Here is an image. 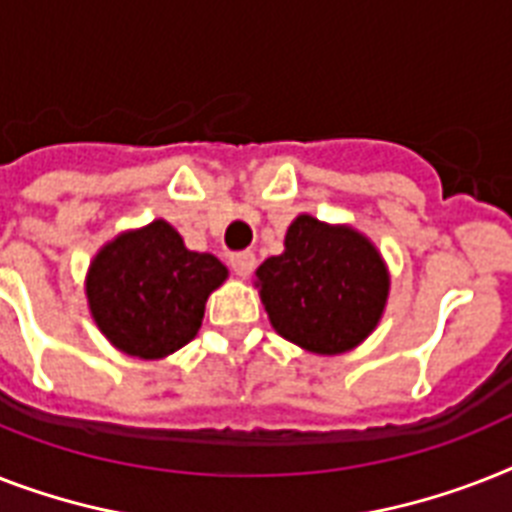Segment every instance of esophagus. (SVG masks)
Here are the masks:
<instances>
[{"label": "esophagus", "instance_id": "34e87169", "mask_svg": "<svg viewBox=\"0 0 512 512\" xmlns=\"http://www.w3.org/2000/svg\"><path fill=\"white\" fill-rule=\"evenodd\" d=\"M231 268L239 278H249L252 270H255V255L252 252H239V255H231Z\"/></svg>", "mask_w": 512, "mask_h": 512}]
</instances>
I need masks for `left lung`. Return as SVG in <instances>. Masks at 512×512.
<instances>
[{
  "label": "left lung",
  "mask_w": 512,
  "mask_h": 512,
  "mask_svg": "<svg viewBox=\"0 0 512 512\" xmlns=\"http://www.w3.org/2000/svg\"><path fill=\"white\" fill-rule=\"evenodd\" d=\"M284 255L257 268V286L278 334L318 355L363 342L384 313L389 276L363 234L299 215Z\"/></svg>",
  "instance_id": "8db88e82"
}]
</instances>
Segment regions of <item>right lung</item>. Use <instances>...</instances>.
<instances>
[{
  "label": "right lung",
  "instance_id": "1",
  "mask_svg": "<svg viewBox=\"0 0 512 512\" xmlns=\"http://www.w3.org/2000/svg\"><path fill=\"white\" fill-rule=\"evenodd\" d=\"M218 257L191 252L165 220L118 236L91 263L89 307L118 350L157 360L197 336L205 302L226 281Z\"/></svg>",
  "mask_w": 512,
  "mask_h": 512
}]
</instances>
